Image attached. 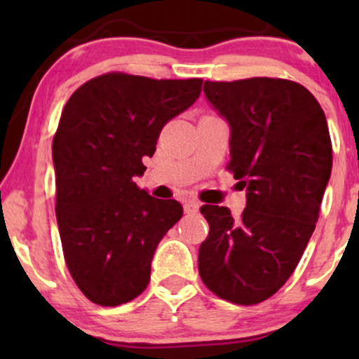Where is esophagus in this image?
<instances>
[{
    "instance_id": "obj_1",
    "label": "esophagus",
    "mask_w": 359,
    "mask_h": 359,
    "mask_svg": "<svg viewBox=\"0 0 359 359\" xmlns=\"http://www.w3.org/2000/svg\"><path fill=\"white\" fill-rule=\"evenodd\" d=\"M199 208H201V203H197V201H187L184 205V211L187 214H196L199 211Z\"/></svg>"
}]
</instances>
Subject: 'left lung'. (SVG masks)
I'll return each mask as SVG.
<instances>
[{"label":"left lung","mask_w":359,"mask_h":359,"mask_svg":"<svg viewBox=\"0 0 359 359\" xmlns=\"http://www.w3.org/2000/svg\"><path fill=\"white\" fill-rule=\"evenodd\" d=\"M204 93L231 126L226 168L246 189V208L240 217L201 208L209 234L199 275L217 297L255 306L283 287L316 229L332 168L327 121L316 97L288 79L205 81Z\"/></svg>","instance_id":"8db88e82"}]
</instances>
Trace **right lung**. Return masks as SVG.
<instances>
[{
	"instance_id": "right-lung-1",
	"label": "right lung",
	"mask_w": 359,
	"mask_h": 359,
	"mask_svg": "<svg viewBox=\"0 0 359 359\" xmlns=\"http://www.w3.org/2000/svg\"><path fill=\"white\" fill-rule=\"evenodd\" d=\"M203 79L108 72L76 89L52 142L55 214L69 273L97 306L130 302L150 282L156 246L182 217L177 201L142 191L135 177L162 128L199 97Z\"/></svg>"
}]
</instances>
